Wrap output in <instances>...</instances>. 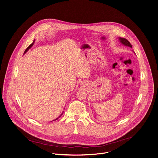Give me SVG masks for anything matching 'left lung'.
<instances>
[{
	"label": "left lung",
	"mask_w": 158,
	"mask_h": 158,
	"mask_svg": "<svg viewBox=\"0 0 158 158\" xmlns=\"http://www.w3.org/2000/svg\"><path fill=\"white\" fill-rule=\"evenodd\" d=\"M119 40L120 41V42H121L123 45H125V46H128V47H130L132 48V45H131V44L129 42V41H128V40H127L126 39L119 37Z\"/></svg>",
	"instance_id": "left-lung-1"
}]
</instances>
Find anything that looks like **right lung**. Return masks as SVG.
<instances>
[{
  "label": "right lung",
  "mask_w": 158,
  "mask_h": 158,
  "mask_svg": "<svg viewBox=\"0 0 158 158\" xmlns=\"http://www.w3.org/2000/svg\"><path fill=\"white\" fill-rule=\"evenodd\" d=\"M34 42H35V40H34L33 43H32V44H30V45L28 46V48H27L25 50V52H24V53H26V52L28 51V49H30V48L31 47L33 46V45H34ZM63 113H64V111H63V112H62V113H61V114H60V116H58L57 118H56L55 120H56V119H58V118H60V116H61L63 114ZM55 120H53V121H55Z\"/></svg>",
  "instance_id": "add662e5"
}]
</instances>
